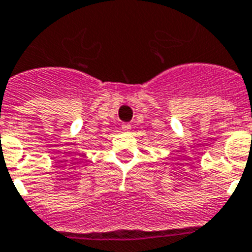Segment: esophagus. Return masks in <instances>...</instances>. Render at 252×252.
<instances>
[{"label": "esophagus", "mask_w": 252, "mask_h": 252, "mask_svg": "<svg viewBox=\"0 0 252 252\" xmlns=\"http://www.w3.org/2000/svg\"><path fill=\"white\" fill-rule=\"evenodd\" d=\"M130 129H132V126H130V124H128V123H124V124H122L123 132H129Z\"/></svg>", "instance_id": "34e87169"}]
</instances>
